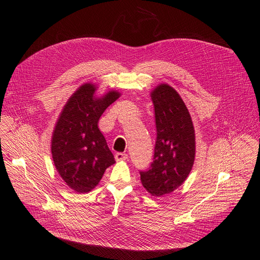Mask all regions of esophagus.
I'll use <instances>...</instances> for the list:
<instances>
[{"label": "esophagus", "mask_w": 260, "mask_h": 260, "mask_svg": "<svg viewBox=\"0 0 260 260\" xmlns=\"http://www.w3.org/2000/svg\"><path fill=\"white\" fill-rule=\"evenodd\" d=\"M127 158H128V155L125 153H117L115 155L116 161H123V160H126Z\"/></svg>", "instance_id": "esophagus-1"}]
</instances>
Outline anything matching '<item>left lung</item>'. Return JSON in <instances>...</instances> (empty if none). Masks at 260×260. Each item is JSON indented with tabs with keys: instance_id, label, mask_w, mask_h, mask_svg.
<instances>
[{
	"instance_id": "1",
	"label": "left lung",
	"mask_w": 260,
	"mask_h": 260,
	"mask_svg": "<svg viewBox=\"0 0 260 260\" xmlns=\"http://www.w3.org/2000/svg\"><path fill=\"white\" fill-rule=\"evenodd\" d=\"M157 138L154 158L140 180L148 193L170 194L186 179L195 160V131L187 108L173 87L160 84L152 91Z\"/></svg>"
}]
</instances>
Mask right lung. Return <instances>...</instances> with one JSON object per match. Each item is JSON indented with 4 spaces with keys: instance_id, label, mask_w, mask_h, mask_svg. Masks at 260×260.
I'll return each instance as SVG.
<instances>
[{
    "instance_id": "obj_1",
    "label": "right lung",
    "mask_w": 260,
    "mask_h": 260,
    "mask_svg": "<svg viewBox=\"0 0 260 260\" xmlns=\"http://www.w3.org/2000/svg\"><path fill=\"white\" fill-rule=\"evenodd\" d=\"M95 87L82 85L65 104L51 140L53 163L66 184L78 193H87L99 183L105 170L116 162L98 121L119 97L111 90L93 97Z\"/></svg>"
}]
</instances>
